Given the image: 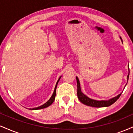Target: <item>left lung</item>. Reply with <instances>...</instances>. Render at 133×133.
I'll return each mask as SVG.
<instances>
[{
    "label": "left lung",
    "instance_id": "left-lung-1",
    "mask_svg": "<svg viewBox=\"0 0 133 133\" xmlns=\"http://www.w3.org/2000/svg\"><path fill=\"white\" fill-rule=\"evenodd\" d=\"M121 38V37H120ZM129 73L127 76V80L128 81V79H129ZM76 80H77V97L81 102L84 104L87 105L89 106L94 107V108H102V107H108L112 105V104L115 103L116 101L118 99L119 97L121 95V93L117 95L116 97H112V99H110L109 100H102V101H97L90 99L88 96H86L85 94L81 92V89L80 86V82H79V79L77 77H76Z\"/></svg>",
    "mask_w": 133,
    "mask_h": 133
}]
</instances>
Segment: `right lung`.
Returning a JSON list of instances; mask_svg holds the SVG:
<instances>
[{
    "label": "right lung",
    "mask_w": 133,
    "mask_h": 133,
    "mask_svg": "<svg viewBox=\"0 0 133 133\" xmlns=\"http://www.w3.org/2000/svg\"><path fill=\"white\" fill-rule=\"evenodd\" d=\"M61 77V76L60 77H59V79H58L57 83H56V87H55V89H54V92H53L52 95L51 97L45 103V104H44L43 105H42V106H39L37 107V108H30V110H37V109H44V108H47L48 106H51L52 104L53 103V102H54V101L55 100V97H56V88H57V85L58 84V82H59V80H60Z\"/></svg>",
    "instance_id": "obj_1"
}]
</instances>
